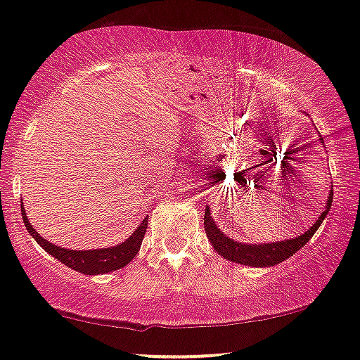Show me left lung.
Instances as JSON below:
<instances>
[{"label":"left lung","mask_w":360,"mask_h":360,"mask_svg":"<svg viewBox=\"0 0 360 360\" xmlns=\"http://www.w3.org/2000/svg\"><path fill=\"white\" fill-rule=\"evenodd\" d=\"M332 197H334V193L330 192L326 210L319 215L316 224H314L307 232L299 235V237L292 238V240L264 243V245H247V243L233 242L232 238H229L227 235H224V232H220V229L217 227L215 221L212 220L208 207H205L203 225H205L207 237L208 240L212 242V245H214V250L219 252L221 257H225L227 260L237 262V264H242V265H252V267H270V265L281 264V262L288 259L290 255H294L297 250H300V248L310 240V237L317 232L319 225L322 224V220L326 219L327 214H329L330 205H332Z\"/></svg>","instance_id":"1"}]
</instances>
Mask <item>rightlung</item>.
Returning a JSON list of instances; mask_svg holds the SVG:
<instances>
[{"instance_id": "obj_1", "label": "right lung", "mask_w": 360, "mask_h": 360, "mask_svg": "<svg viewBox=\"0 0 360 360\" xmlns=\"http://www.w3.org/2000/svg\"><path fill=\"white\" fill-rule=\"evenodd\" d=\"M21 214H23L25 227L31 233V237L41 245L48 254L55 257L56 260H60L61 264H65L66 267L77 270L79 274L85 275H98L113 272L125 267L127 264H130L133 257L139 254L141 240H143L146 227H148V219H145L140 224V227L131 233L130 238H127L125 242L115 245L112 248H95V250H70V248H61L58 245H53L48 240L39 235L37 230L30 225L26 214L21 207Z\"/></svg>"}]
</instances>
